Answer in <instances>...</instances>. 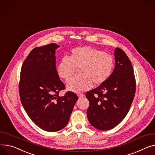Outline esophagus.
Masks as SVG:
<instances>
[{"label": "esophagus", "instance_id": "34e87169", "mask_svg": "<svg viewBox=\"0 0 155 155\" xmlns=\"http://www.w3.org/2000/svg\"><path fill=\"white\" fill-rule=\"evenodd\" d=\"M78 96L79 98H82V97H83L84 96V94H83V93H82V92H80V93L78 94Z\"/></svg>", "mask_w": 155, "mask_h": 155}]
</instances>
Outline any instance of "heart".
<instances>
[{
  "instance_id": "1",
  "label": "heart",
  "mask_w": 155,
  "mask_h": 155,
  "mask_svg": "<svg viewBox=\"0 0 155 155\" xmlns=\"http://www.w3.org/2000/svg\"><path fill=\"white\" fill-rule=\"evenodd\" d=\"M113 57L107 53L89 46L72 50L69 58H63L57 66L59 76L65 81L73 77L76 68H80L81 76L71 79L67 89L79 92L90 89L93 83L100 85L109 79L114 68Z\"/></svg>"
}]
</instances>
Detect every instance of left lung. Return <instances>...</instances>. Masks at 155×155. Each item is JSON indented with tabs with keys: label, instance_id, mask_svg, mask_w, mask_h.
I'll return each instance as SVG.
<instances>
[{
	"label": "left lung",
	"instance_id": "left-lung-1",
	"mask_svg": "<svg viewBox=\"0 0 155 155\" xmlns=\"http://www.w3.org/2000/svg\"><path fill=\"white\" fill-rule=\"evenodd\" d=\"M114 56L115 68L109 79L86 94L89 101L88 120L101 130L112 129L124 120L135 94V79L130 60L118 48Z\"/></svg>",
	"mask_w": 155,
	"mask_h": 155
}]
</instances>
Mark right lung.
Instances as JSON below:
<instances>
[{"label": "right lung", "instance_id": "obj_1", "mask_svg": "<svg viewBox=\"0 0 155 155\" xmlns=\"http://www.w3.org/2000/svg\"><path fill=\"white\" fill-rule=\"evenodd\" d=\"M56 43L35 48L23 63L19 84L20 97L31 120L47 132H57L68 123L78 99L73 92L59 96L65 88L56 68Z\"/></svg>", "mask_w": 155, "mask_h": 155}]
</instances>
